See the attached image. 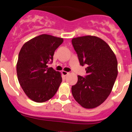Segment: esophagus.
<instances>
[{
    "mask_svg": "<svg viewBox=\"0 0 132 132\" xmlns=\"http://www.w3.org/2000/svg\"><path fill=\"white\" fill-rule=\"evenodd\" d=\"M62 74L63 75H64V76H66L67 75H68L69 72H68V71H62Z\"/></svg>",
    "mask_w": 132,
    "mask_h": 132,
    "instance_id": "34e87169",
    "label": "esophagus"
}]
</instances>
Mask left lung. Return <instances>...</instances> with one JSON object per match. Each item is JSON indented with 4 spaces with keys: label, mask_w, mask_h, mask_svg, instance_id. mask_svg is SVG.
I'll return each mask as SVG.
<instances>
[{
    "label": "left lung",
    "mask_w": 132,
    "mask_h": 132,
    "mask_svg": "<svg viewBox=\"0 0 132 132\" xmlns=\"http://www.w3.org/2000/svg\"><path fill=\"white\" fill-rule=\"evenodd\" d=\"M80 66L86 65V75H78L71 87L75 100L85 108H94L108 98L117 78L116 55L106 42L95 36L74 38L71 40Z\"/></svg>",
    "instance_id": "obj_1"
}]
</instances>
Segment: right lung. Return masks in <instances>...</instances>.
I'll list each match as a JSON object with an SVG mask.
<instances>
[{"label": "right lung", "instance_id": "obj_1", "mask_svg": "<svg viewBox=\"0 0 132 132\" xmlns=\"http://www.w3.org/2000/svg\"><path fill=\"white\" fill-rule=\"evenodd\" d=\"M63 39L43 34L31 39L22 47L16 64L20 85L34 101L43 103L55 95L62 82L59 71L48 64L53 62L55 51Z\"/></svg>", "mask_w": 132, "mask_h": 132}]
</instances>
